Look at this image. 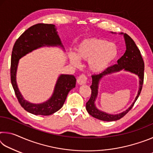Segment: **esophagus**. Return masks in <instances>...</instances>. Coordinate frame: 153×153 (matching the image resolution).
Instances as JSON below:
<instances>
[{"mask_svg":"<svg viewBox=\"0 0 153 153\" xmlns=\"http://www.w3.org/2000/svg\"><path fill=\"white\" fill-rule=\"evenodd\" d=\"M87 79H88L87 77L85 76L84 74H82V75H80L78 77H77V83H78L79 85H83V84H86L87 82Z\"/></svg>","mask_w":153,"mask_h":153,"instance_id":"34e87169","label":"esophagus"}]
</instances>
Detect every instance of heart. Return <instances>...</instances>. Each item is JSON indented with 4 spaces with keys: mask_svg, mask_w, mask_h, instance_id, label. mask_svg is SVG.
Returning <instances> with one entry per match:
<instances>
[{
    "mask_svg": "<svg viewBox=\"0 0 153 153\" xmlns=\"http://www.w3.org/2000/svg\"><path fill=\"white\" fill-rule=\"evenodd\" d=\"M76 55H70L71 63L75 66L80 65L79 60L88 61V67L94 73H101L110 65L117 55L115 44L98 38L83 39L76 48Z\"/></svg>",
    "mask_w": 153,
    "mask_h": 153,
    "instance_id": "obj_1",
    "label": "heart"
}]
</instances>
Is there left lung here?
I'll return each mask as SVG.
<instances>
[{"mask_svg": "<svg viewBox=\"0 0 153 153\" xmlns=\"http://www.w3.org/2000/svg\"><path fill=\"white\" fill-rule=\"evenodd\" d=\"M121 34H123L125 38L126 51L124 55L117 60V64L111 66L105 70L101 74L98 75H92V83L90 88H91V97H90L88 101L86 102V110L90 115L93 117H95L98 120L105 121H117L122 118L124 115H126L131 108L133 107L134 103L138 99L141 90L142 88V85L144 82V63L143 59L142 57L140 51L137 47L134 41L131 39V37L127 33H121ZM122 69L125 71L131 72V73L137 74L140 79V86L138 94L135 99V100L130 107L128 110L123 112L113 115L112 114H107L95 107V100L97 95L98 84L100 79L106 74H110L115 72L119 71Z\"/></svg>", "mask_w": 153, "mask_h": 153, "instance_id": "left-lung-1", "label": "left lung"}]
</instances>
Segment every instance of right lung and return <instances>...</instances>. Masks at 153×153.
I'll use <instances>...</instances> for the list:
<instances>
[{"label": "right lung", "mask_w": 153, "mask_h": 153, "mask_svg": "<svg viewBox=\"0 0 153 153\" xmlns=\"http://www.w3.org/2000/svg\"><path fill=\"white\" fill-rule=\"evenodd\" d=\"M61 46V41L55 25L38 24L28 28L19 36L13 48L11 62V80L18 101L25 111L33 115H50L63 107L67 96L76 87V79L73 75L62 74L59 77L52 97L41 104H33L25 100L21 94L16 82L19 60L35 49L44 46Z\"/></svg>", "instance_id": "1"}]
</instances>
